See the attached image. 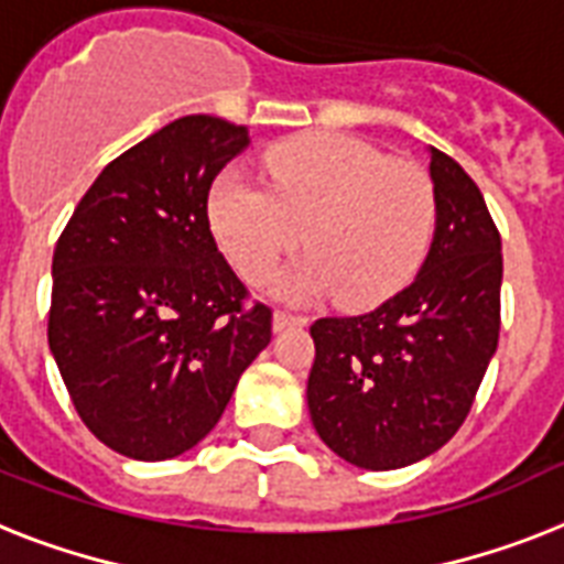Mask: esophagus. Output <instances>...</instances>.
I'll list each match as a JSON object with an SVG mask.
<instances>
[{
	"label": "esophagus",
	"instance_id": "obj_1",
	"mask_svg": "<svg viewBox=\"0 0 564 564\" xmlns=\"http://www.w3.org/2000/svg\"><path fill=\"white\" fill-rule=\"evenodd\" d=\"M292 324H306V315L286 313V310H274V315H272L274 329H286V327H292Z\"/></svg>",
	"mask_w": 564,
	"mask_h": 564
}]
</instances>
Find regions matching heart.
Instances as JSON below:
<instances>
[{
    "instance_id": "heart-1",
    "label": "heart",
    "mask_w": 564,
    "mask_h": 564,
    "mask_svg": "<svg viewBox=\"0 0 564 564\" xmlns=\"http://www.w3.org/2000/svg\"><path fill=\"white\" fill-rule=\"evenodd\" d=\"M267 173L269 187L240 173L210 187V231L246 281H267L301 240L310 258L283 278L297 297L373 306L414 278L437 217L420 164L322 132L269 150Z\"/></svg>"
}]
</instances>
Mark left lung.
Returning <instances> with one entry per match:
<instances>
[{
    "instance_id": "8db88e82",
    "label": "left lung",
    "mask_w": 564,
    "mask_h": 564,
    "mask_svg": "<svg viewBox=\"0 0 564 564\" xmlns=\"http://www.w3.org/2000/svg\"><path fill=\"white\" fill-rule=\"evenodd\" d=\"M432 249L373 313L318 318L306 402L318 437L361 469L434 455L473 409L501 329V235L469 173L432 148Z\"/></svg>"
}]
</instances>
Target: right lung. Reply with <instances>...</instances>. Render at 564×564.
<instances>
[{"instance_id": "add662e5", "label": "right lung", "mask_w": 564, "mask_h": 564, "mask_svg": "<svg viewBox=\"0 0 564 564\" xmlns=\"http://www.w3.org/2000/svg\"><path fill=\"white\" fill-rule=\"evenodd\" d=\"M249 144L240 123L185 116L100 171L52 263L48 347L104 446L167 460L217 425L272 341V310L217 249L208 191Z\"/></svg>"}]
</instances>
